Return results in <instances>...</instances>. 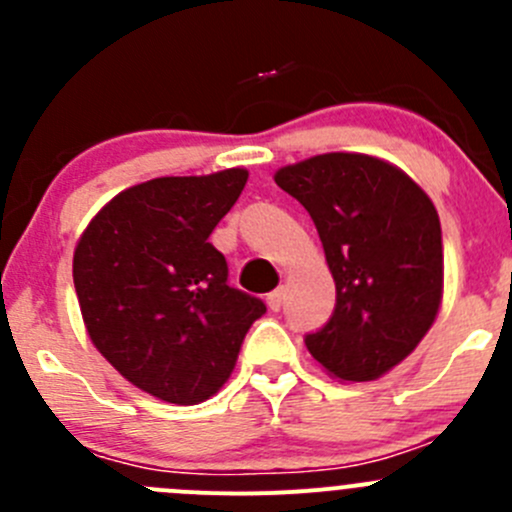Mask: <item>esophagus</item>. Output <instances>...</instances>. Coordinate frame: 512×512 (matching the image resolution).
I'll return each mask as SVG.
<instances>
[{
    "label": "esophagus",
    "mask_w": 512,
    "mask_h": 512,
    "mask_svg": "<svg viewBox=\"0 0 512 512\" xmlns=\"http://www.w3.org/2000/svg\"><path fill=\"white\" fill-rule=\"evenodd\" d=\"M267 304H270V309H272V312H280V309H282V304H285V289H282V287H277L275 292H270V294H267Z\"/></svg>",
    "instance_id": "esophagus-1"
}]
</instances>
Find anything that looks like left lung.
<instances>
[{
    "label": "left lung",
    "instance_id": "left-lung-1",
    "mask_svg": "<svg viewBox=\"0 0 512 512\" xmlns=\"http://www.w3.org/2000/svg\"><path fill=\"white\" fill-rule=\"evenodd\" d=\"M324 245L337 304L309 354L342 381H374L416 349L443 294V240L428 195L379 158L324 153L280 168Z\"/></svg>",
    "mask_w": 512,
    "mask_h": 512
}]
</instances>
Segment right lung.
I'll return each instance as SVG.
<instances>
[{"label": "right lung", "instance_id": "1", "mask_svg": "<svg viewBox=\"0 0 512 512\" xmlns=\"http://www.w3.org/2000/svg\"><path fill=\"white\" fill-rule=\"evenodd\" d=\"M247 170L153 178L118 193L74 252V287L96 349L133 386L170 404L210 399L265 302L227 282L210 232Z\"/></svg>", "mask_w": 512, "mask_h": 512}]
</instances>
